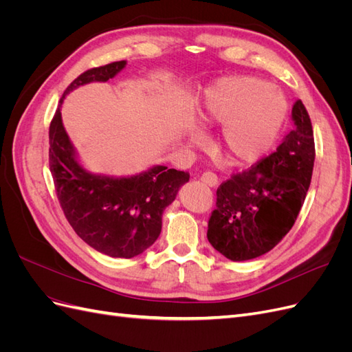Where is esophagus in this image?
Wrapping results in <instances>:
<instances>
[{"mask_svg":"<svg viewBox=\"0 0 352 352\" xmlns=\"http://www.w3.org/2000/svg\"><path fill=\"white\" fill-rule=\"evenodd\" d=\"M201 180H202V184H206V185L210 186V188H214V186H217V184H219V177H217L214 173H212V172L202 173Z\"/></svg>","mask_w":352,"mask_h":352,"instance_id":"obj_1","label":"esophagus"}]
</instances>
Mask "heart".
Returning a JSON list of instances; mask_svg holds the SVG:
<instances>
[{
  "label": "heart",
  "instance_id": "1",
  "mask_svg": "<svg viewBox=\"0 0 352 352\" xmlns=\"http://www.w3.org/2000/svg\"><path fill=\"white\" fill-rule=\"evenodd\" d=\"M287 111L283 94L255 78H226L204 92L199 120L223 124L219 146L232 163L258 162L276 142ZM190 141H201L198 131Z\"/></svg>",
  "mask_w": 352,
  "mask_h": 352
}]
</instances>
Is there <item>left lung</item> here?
<instances>
[{
  "instance_id": "1",
  "label": "left lung",
  "mask_w": 352,
  "mask_h": 352,
  "mask_svg": "<svg viewBox=\"0 0 352 352\" xmlns=\"http://www.w3.org/2000/svg\"><path fill=\"white\" fill-rule=\"evenodd\" d=\"M292 120L294 129L278 150L217 189L207 238L232 261L273 250L300 214L316 157L311 120L301 100L294 104Z\"/></svg>"
}]
</instances>
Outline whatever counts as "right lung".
<instances>
[{
  "mask_svg": "<svg viewBox=\"0 0 352 352\" xmlns=\"http://www.w3.org/2000/svg\"><path fill=\"white\" fill-rule=\"evenodd\" d=\"M126 66L114 61L89 69L63 94L50 124V170L65 216L89 247L114 258H132L157 241L162 217L175 201L189 173L154 166L129 177L92 175L78 162L76 151L61 120V102L85 83L107 82Z\"/></svg>",
  "mask_w": 352,
  "mask_h": 352,
  "instance_id": "add662e5",
  "label": "right lung"
}]
</instances>
